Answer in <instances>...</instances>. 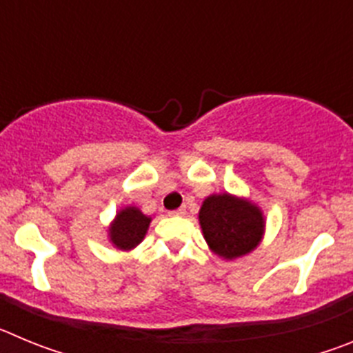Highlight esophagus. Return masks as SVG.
Masks as SVG:
<instances>
[{"label": "esophagus", "instance_id": "34e87169", "mask_svg": "<svg viewBox=\"0 0 353 353\" xmlns=\"http://www.w3.org/2000/svg\"><path fill=\"white\" fill-rule=\"evenodd\" d=\"M171 215H185V207H182V208H179V210H173V212H170Z\"/></svg>", "mask_w": 353, "mask_h": 353}]
</instances>
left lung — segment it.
I'll list each match as a JSON object with an SVG mask.
<instances>
[{
  "label": "left lung",
  "mask_w": 353,
  "mask_h": 353,
  "mask_svg": "<svg viewBox=\"0 0 353 353\" xmlns=\"http://www.w3.org/2000/svg\"><path fill=\"white\" fill-rule=\"evenodd\" d=\"M199 224L212 251L226 260L244 256L263 236V214L251 201L228 194L208 196L199 210Z\"/></svg>",
  "instance_id": "1"
}]
</instances>
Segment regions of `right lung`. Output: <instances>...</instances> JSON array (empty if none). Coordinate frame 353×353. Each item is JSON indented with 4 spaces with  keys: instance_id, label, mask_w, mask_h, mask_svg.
<instances>
[{
    "instance_id": "obj_1",
    "label": "right lung",
    "mask_w": 353,
    "mask_h": 353,
    "mask_svg": "<svg viewBox=\"0 0 353 353\" xmlns=\"http://www.w3.org/2000/svg\"><path fill=\"white\" fill-rule=\"evenodd\" d=\"M150 217H146L139 208L127 207L120 210L109 228L111 242L121 251H130L145 239L150 226Z\"/></svg>"
}]
</instances>
